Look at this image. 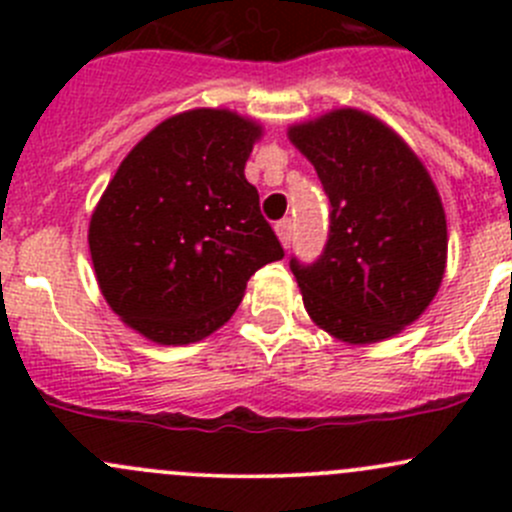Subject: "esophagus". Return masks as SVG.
I'll return each instance as SVG.
<instances>
[{
  "instance_id": "1",
  "label": "esophagus",
  "mask_w": 512,
  "mask_h": 512,
  "mask_svg": "<svg viewBox=\"0 0 512 512\" xmlns=\"http://www.w3.org/2000/svg\"><path fill=\"white\" fill-rule=\"evenodd\" d=\"M275 230H277V235H280L282 245L289 247V242H292V220H289V218L280 220V223L275 225Z\"/></svg>"
}]
</instances>
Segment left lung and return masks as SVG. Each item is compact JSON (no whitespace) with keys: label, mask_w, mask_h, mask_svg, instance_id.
Returning <instances> with one entry per match:
<instances>
[{"label":"left lung","mask_w":512,"mask_h":512,"mask_svg":"<svg viewBox=\"0 0 512 512\" xmlns=\"http://www.w3.org/2000/svg\"><path fill=\"white\" fill-rule=\"evenodd\" d=\"M329 200L314 262L289 260L309 317L352 344L418 319L446 267V215L426 168L391 128L354 108L289 128Z\"/></svg>","instance_id":"obj_1"}]
</instances>
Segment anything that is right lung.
I'll return each mask as SVG.
<instances>
[{"instance_id": "1", "label": "right lung", "mask_w": 512, "mask_h": 512, "mask_svg": "<svg viewBox=\"0 0 512 512\" xmlns=\"http://www.w3.org/2000/svg\"><path fill=\"white\" fill-rule=\"evenodd\" d=\"M260 126L218 108L153 128L118 165L89 247L113 312L158 344H190L225 324L247 280L285 257L245 163Z\"/></svg>"}]
</instances>
